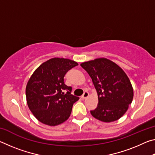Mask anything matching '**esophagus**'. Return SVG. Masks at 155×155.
Wrapping results in <instances>:
<instances>
[{
  "mask_svg": "<svg viewBox=\"0 0 155 155\" xmlns=\"http://www.w3.org/2000/svg\"><path fill=\"white\" fill-rule=\"evenodd\" d=\"M88 96H89V93L87 92V91H85V92H84V94L82 95V96H81V98L84 100V99L87 98Z\"/></svg>",
  "mask_w": 155,
  "mask_h": 155,
  "instance_id": "esophagus-1",
  "label": "esophagus"
}]
</instances>
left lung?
<instances>
[{
	"label": "left lung",
	"instance_id": "obj_1",
	"mask_svg": "<svg viewBox=\"0 0 155 155\" xmlns=\"http://www.w3.org/2000/svg\"><path fill=\"white\" fill-rule=\"evenodd\" d=\"M81 66L90 76L98 94V106L90 111L91 115L104 122L120 119L133 98L132 85L124 70L106 58L83 62Z\"/></svg>",
	"mask_w": 155,
	"mask_h": 155
}]
</instances>
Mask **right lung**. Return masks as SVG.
<instances>
[{"mask_svg": "<svg viewBox=\"0 0 155 155\" xmlns=\"http://www.w3.org/2000/svg\"><path fill=\"white\" fill-rule=\"evenodd\" d=\"M77 65L72 60L55 57L41 64L31 75L26 87L27 104L43 124L57 126L70 117L73 104L79 98L71 94L72 87L64 83V76Z\"/></svg>", "mask_w": 155, "mask_h": 155, "instance_id": "obj_1", "label": "right lung"}]
</instances>
